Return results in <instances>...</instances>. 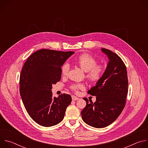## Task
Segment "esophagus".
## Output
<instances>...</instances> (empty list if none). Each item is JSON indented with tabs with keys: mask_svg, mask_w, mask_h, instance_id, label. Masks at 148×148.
<instances>
[{
	"mask_svg": "<svg viewBox=\"0 0 148 148\" xmlns=\"http://www.w3.org/2000/svg\"><path fill=\"white\" fill-rule=\"evenodd\" d=\"M71 97H72L73 101H76V100H78V99H79L78 97H75V96H74V95H72Z\"/></svg>",
	"mask_w": 148,
	"mask_h": 148,
	"instance_id": "34e87169",
	"label": "esophagus"
}]
</instances>
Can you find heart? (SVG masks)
Segmentation results:
<instances>
[{
    "mask_svg": "<svg viewBox=\"0 0 148 148\" xmlns=\"http://www.w3.org/2000/svg\"><path fill=\"white\" fill-rule=\"evenodd\" d=\"M75 61L81 69L86 72V77L91 82L95 83L98 82L105 73V67L103 64H97V58L90 54L83 53L79 55ZM69 69V63L64 62L61 68V74L64 75H67ZM84 88L85 86L81 83L74 84L70 86V88L75 92Z\"/></svg>",
    "mask_w": 148,
    "mask_h": 148,
    "instance_id": "1",
    "label": "heart"
}]
</instances>
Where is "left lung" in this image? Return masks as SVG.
<instances>
[{"instance_id": "8db88e82", "label": "left lung", "mask_w": 148, "mask_h": 148, "mask_svg": "<svg viewBox=\"0 0 148 148\" xmlns=\"http://www.w3.org/2000/svg\"><path fill=\"white\" fill-rule=\"evenodd\" d=\"M101 50L110 60L102 78L88 94L96 96L93 103L86 98V106L81 111L82 120L97 128L106 127L114 122L123 111L128 94V76L126 67L122 59L112 51Z\"/></svg>"}]
</instances>
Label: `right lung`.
Here are the masks:
<instances>
[{"label": "right lung", "instance_id": "1", "mask_svg": "<svg viewBox=\"0 0 148 148\" xmlns=\"http://www.w3.org/2000/svg\"><path fill=\"white\" fill-rule=\"evenodd\" d=\"M74 51L41 49L26 61L20 76V94L30 116L38 124L49 127L64 118L71 102L69 94L53 97L52 85L60 81L62 65Z\"/></svg>", "mask_w": 148, "mask_h": 148}]
</instances>
